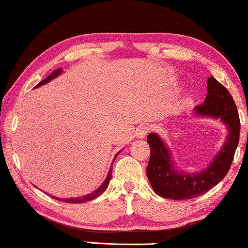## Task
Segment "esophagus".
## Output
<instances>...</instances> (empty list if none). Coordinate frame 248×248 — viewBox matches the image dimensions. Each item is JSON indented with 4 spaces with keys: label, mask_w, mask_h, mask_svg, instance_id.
<instances>
[{
    "label": "esophagus",
    "mask_w": 248,
    "mask_h": 248,
    "mask_svg": "<svg viewBox=\"0 0 248 248\" xmlns=\"http://www.w3.org/2000/svg\"><path fill=\"white\" fill-rule=\"evenodd\" d=\"M148 132H149V127L147 125H140V126H138L137 130H135V137L143 139L145 135H147Z\"/></svg>",
    "instance_id": "1"
}]
</instances>
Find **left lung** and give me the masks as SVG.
Returning <instances> with one entry per match:
<instances>
[{
	"label": "left lung",
	"instance_id": "left-lung-1",
	"mask_svg": "<svg viewBox=\"0 0 248 248\" xmlns=\"http://www.w3.org/2000/svg\"><path fill=\"white\" fill-rule=\"evenodd\" d=\"M201 116L220 118L228 127V137L222 150L211 165L199 174H185L174 168L170 155L159 135L150 133V159L147 176L155 194L165 199L188 200L204 194L222 181L232 166L240 134V121L232 94L212 76L208 79V94L204 103L194 108Z\"/></svg>",
	"mask_w": 248,
	"mask_h": 248
}]
</instances>
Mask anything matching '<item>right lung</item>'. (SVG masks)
I'll return each instance as SVG.
<instances>
[{
  "instance_id": "add662e5",
  "label": "right lung",
  "mask_w": 248,
  "mask_h": 248,
  "mask_svg": "<svg viewBox=\"0 0 248 248\" xmlns=\"http://www.w3.org/2000/svg\"><path fill=\"white\" fill-rule=\"evenodd\" d=\"M61 72H62V70H61V69L54 71V72H53L52 74H49V76L47 77L45 80H43L42 82H39L38 84H37V87L42 86V84L46 83V82H48V81H50L52 79H54V78H55V77L59 76V74H60ZM115 158H116V157H115ZM111 172H113V170H111V169H110L109 172H108V176H107L106 181L104 182V184L101 185L100 187L97 189V191H94V192L91 193V194L84 195V196H82V198H76V199H59V198H54V196H52V198L57 200V201H62V202H65V203H83V202L90 201V200L96 199L97 196H99L100 194H103V193L105 192V189L107 188V186H108V184H109V181H110V178H111Z\"/></svg>"
}]
</instances>
